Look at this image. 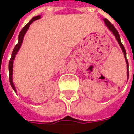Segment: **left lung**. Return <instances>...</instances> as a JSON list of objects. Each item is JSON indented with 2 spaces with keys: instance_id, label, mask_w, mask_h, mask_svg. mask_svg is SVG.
I'll use <instances>...</instances> for the list:
<instances>
[{
  "instance_id": "left-lung-1",
  "label": "left lung",
  "mask_w": 134,
  "mask_h": 134,
  "mask_svg": "<svg viewBox=\"0 0 134 134\" xmlns=\"http://www.w3.org/2000/svg\"><path fill=\"white\" fill-rule=\"evenodd\" d=\"M103 21L105 22V24L106 25V26L108 27V29H109L111 32L113 33V34L115 36V38H116V40L118 41V44L120 45V47H121V49L123 51V52H124V57H125V59H126V64H127V79L129 78V62H128V60H127L126 59V49H125V48H124V45L122 44L121 43V38H120V35H119V34H118V31L115 29V28L111 24H110V22L106 19H103Z\"/></svg>"
}]
</instances>
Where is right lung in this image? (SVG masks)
Listing matches in <instances>:
<instances>
[{
	"mask_svg": "<svg viewBox=\"0 0 134 134\" xmlns=\"http://www.w3.org/2000/svg\"><path fill=\"white\" fill-rule=\"evenodd\" d=\"M41 19V16H35V17H34L32 18V19H31V21L29 23H28L27 24H26L24 26V27L22 29V30L20 31V33H19V41H18V44H16L15 47H14V49L13 50V52L11 54V58H10V61H9V64H8V69H9V80H10V85H11V87L13 89V90L15 91V92H17V90L16 89V87H15V85L13 84V61H14V59H15V57H16V54H17V53L20 49V48L21 47V44L23 43V40H24V36L26 34V33L27 32L28 29H29V28L30 26V25L33 23L34 21H35L36 20H38V19Z\"/></svg>",
	"mask_w": 134,
	"mask_h": 134,
	"instance_id": "obj_1",
	"label": "right lung"
}]
</instances>
